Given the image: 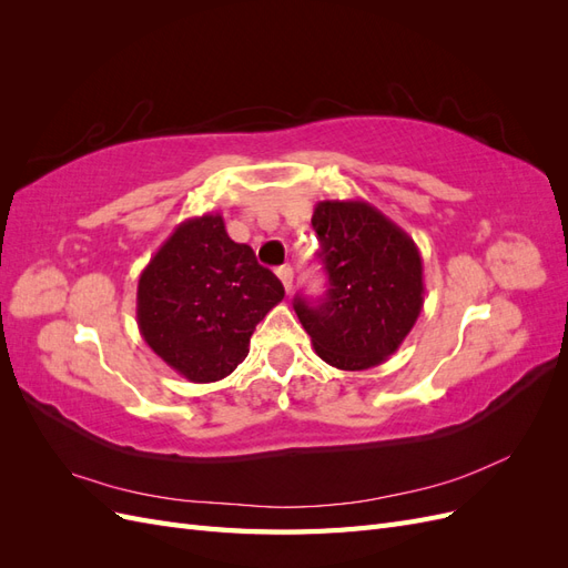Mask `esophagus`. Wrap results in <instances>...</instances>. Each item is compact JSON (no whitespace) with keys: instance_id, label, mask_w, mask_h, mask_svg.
Segmentation results:
<instances>
[{"instance_id":"1","label":"esophagus","mask_w":568,"mask_h":568,"mask_svg":"<svg viewBox=\"0 0 568 568\" xmlns=\"http://www.w3.org/2000/svg\"><path fill=\"white\" fill-rule=\"evenodd\" d=\"M277 277L282 280L286 294H291V291H294V270H291V265L277 267Z\"/></svg>"}]
</instances>
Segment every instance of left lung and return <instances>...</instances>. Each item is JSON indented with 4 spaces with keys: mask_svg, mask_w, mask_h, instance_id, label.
Returning a JSON list of instances; mask_svg holds the SVG:
<instances>
[{
    "mask_svg": "<svg viewBox=\"0 0 568 568\" xmlns=\"http://www.w3.org/2000/svg\"><path fill=\"white\" fill-rule=\"evenodd\" d=\"M329 291L294 307L326 365L363 372L386 363L424 307V265L403 227L363 199L320 201L313 213Z\"/></svg>",
    "mask_w": 568,
    "mask_h": 568,
    "instance_id": "8db88e82",
    "label": "left lung"
}]
</instances>
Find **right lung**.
I'll list each match as a JSON object with an SVG mask.
<instances>
[{
	"instance_id": "1",
	"label": "right lung",
	"mask_w": 568,
	"mask_h": 568,
	"mask_svg": "<svg viewBox=\"0 0 568 568\" xmlns=\"http://www.w3.org/2000/svg\"><path fill=\"white\" fill-rule=\"evenodd\" d=\"M284 286L236 244L220 213L189 217L153 253L136 284V324L146 346L186 382L230 376Z\"/></svg>"
}]
</instances>
